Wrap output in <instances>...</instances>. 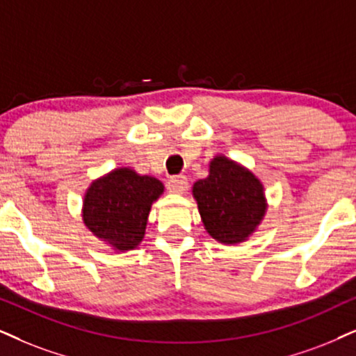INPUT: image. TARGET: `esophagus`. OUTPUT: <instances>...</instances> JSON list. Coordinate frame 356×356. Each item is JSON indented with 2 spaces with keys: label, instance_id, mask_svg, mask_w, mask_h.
I'll return each mask as SVG.
<instances>
[{
  "label": "esophagus",
  "instance_id": "1",
  "mask_svg": "<svg viewBox=\"0 0 356 356\" xmlns=\"http://www.w3.org/2000/svg\"><path fill=\"white\" fill-rule=\"evenodd\" d=\"M188 182L186 175H174V177L169 179L168 182V191L172 193H184L187 191Z\"/></svg>",
  "mask_w": 356,
  "mask_h": 356
}]
</instances>
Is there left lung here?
<instances>
[{
    "label": "left lung",
    "instance_id": "obj_1",
    "mask_svg": "<svg viewBox=\"0 0 356 356\" xmlns=\"http://www.w3.org/2000/svg\"><path fill=\"white\" fill-rule=\"evenodd\" d=\"M192 195L205 232L227 246L248 241L268 210L263 182L225 154L210 159L209 175L193 184Z\"/></svg>",
    "mask_w": 356,
    "mask_h": 356
}]
</instances>
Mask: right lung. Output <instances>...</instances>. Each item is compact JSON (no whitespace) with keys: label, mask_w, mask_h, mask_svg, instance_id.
<instances>
[{"label":"right lung","mask_w":356,"mask_h":356,"mask_svg":"<svg viewBox=\"0 0 356 356\" xmlns=\"http://www.w3.org/2000/svg\"><path fill=\"white\" fill-rule=\"evenodd\" d=\"M164 184L121 165L93 179L83 193L82 220L92 235L116 253L131 251L146 235L151 207Z\"/></svg>","instance_id":"right-lung-1"}]
</instances>
